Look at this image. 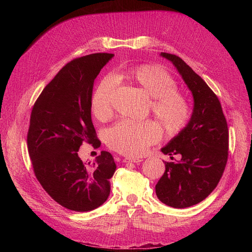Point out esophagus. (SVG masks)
I'll list each match as a JSON object with an SVG mask.
<instances>
[{"label":"esophagus","instance_id":"1","mask_svg":"<svg viewBox=\"0 0 252 252\" xmlns=\"http://www.w3.org/2000/svg\"><path fill=\"white\" fill-rule=\"evenodd\" d=\"M124 163H139L142 162L141 158H123Z\"/></svg>","mask_w":252,"mask_h":252}]
</instances>
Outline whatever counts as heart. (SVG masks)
Listing matches in <instances>:
<instances>
[{
  "label": "heart",
  "mask_w": 252,
  "mask_h": 252,
  "mask_svg": "<svg viewBox=\"0 0 252 252\" xmlns=\"http://www.w3.org/2000/svg\"><path fill=\"white\" fill-rule=\"evenodd\" d=\"M123 75L152 97L151 111L165 130L179 131L187 124L190 106L187 98L177 90V82L165 68L143 64L129 68ZM117 83L116 75H106L91 94L90 109L96 119L104 121L111 116L112 95ZM159 138L161 130L154 121L122 120L107 131L106 141L109 148L120 154L140 156Z\"/></svg>",
  "instance_id": "1"
}]
</instances>
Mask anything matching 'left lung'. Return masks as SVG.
Listing matches in <instances>:
<instances>
[{"mask_svg":"<svg viewBox=\"0 0 252 252\" xmlns=\"http://www.w3.org/2000/svg\"><path fill=\"white\" fill-rule=\"evenodd\" d=\"M161 56L177 67L194 106L187 126L161 149L165 155H180L181 159L165 162L156 193L170 207L186 208L205 200L218 186L227 164L229 132L219 98L205 81L181 58L166 52Z\"/></svg>","mask_w":252,"mask_h":252,"instance_id":"1","label":"left lung"}]
</instances>
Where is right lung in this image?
Returning <instances> with one entry per match:
<instances>
[{
    "label": "right lung",
    "mask_w": 252,
    "mask_h": 252,
    "mask_svg": "<svg viewBox=\"0 0 252 252\" xmlns=\"http://www.w3.org/2000/svg\"><path fill=\"white\" fill-rule=\"evenodd\" d=\"M112 53H93L67 63L35 101L27 146L35 178L53 200L73 211L94 210L108 199L113 157L101 151L95 163L84 164L78 151L86 142L101 145L91 121L94 83Z\"/></svg>",
    "instance_id": "add662e5"
}]
</instances>
